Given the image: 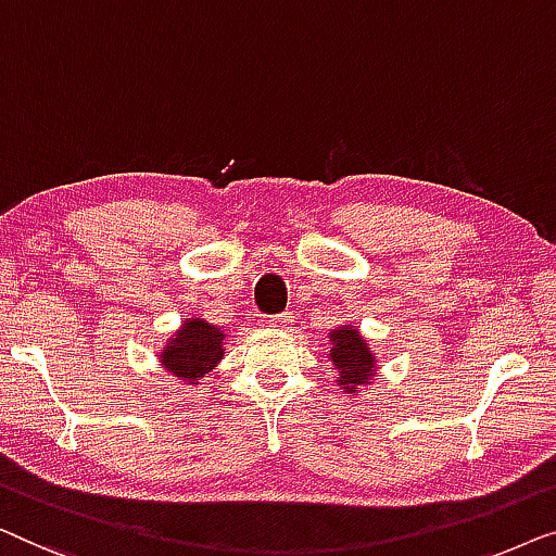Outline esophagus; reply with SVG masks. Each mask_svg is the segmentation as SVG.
Masks as SVG:
<instances>
[{
  "label": "esophagus",
  "instance_id": "34e87169",
  "mask_svg": "<svg viewBox=\"0 0 556 556\" xmlns=\"http://www.w3.org/2000/svg\"><path fill=\"white\" fill-rule=\"evenodd\" d=\"M287 325H292V315H289V312H281V315L267 319V327H271V330H281V327Z\"/></svg>",
  "mask_w": 556,
  "mask_h": 556
}]
</instances>
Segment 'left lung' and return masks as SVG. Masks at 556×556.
Wrapping results in <instances>:
<instances>
[{
    "mask_svg": "<svg viewBox=\"0 0 556 556\" xmlns=\"http://www.w3.org/2000/svg\"><path fill=\"white\" fill-rule=\"evenodd\" d=\"M330 359L340 375L338 386L342 393H357L359 388H367L378 370V359L355 325H342L330 332Z\"/></svg>",
    "mask_w": 556,
    "mask_h": 556,
    "instance_id": "8db88e82",
    "label": "left lung"
}]
</instances>
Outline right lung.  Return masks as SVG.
I'll return each mask as SVG.
<instances>
[{
	"mask_svg": "<svg viewBox=\"0 0 556 556\" xmlns=\"http://www.w3.org/2000/svg\"><path fill=\"white\" fill-rule=\"evenodd\" d=\"M224 330L201 317H189L159 355L166 370L184 386H199L224 357Z\"/></svg>",
	"mask_w": 556,
	"mask_h": 556,
	"instance_id": "add662e5",
	"label": "right lung"
}]
</instances>
